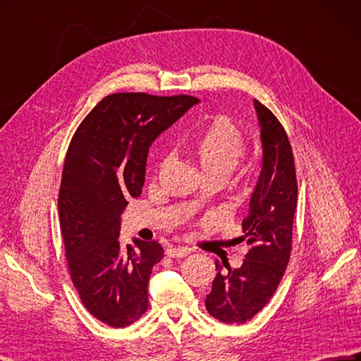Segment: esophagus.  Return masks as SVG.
I'll return each mask as SVG.
<instances>
[{
    "label": "esophagus",
    "instance_id": "esophagus-1",
    "mask_svg": "<svg viewBox=\"0 0 361 361\" xmlns=\"http://www.w3.org/2000/svg\"><path fill=\"white\" fill-rule=\"evenodd\" d=\"M191 252L190 247L186 246H175V247H169V250L166 251V255L167 257H171V258H182V257H186Z\"/></svg>",
    "mask_w": 361,
    "mask_h": 361
}]
</instances>
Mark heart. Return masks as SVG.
Masks as SVG:
<instances>
[{
  "label": "heart",
  "mask_w": 361,
  "mask_h": 361,
  "mask_svg": "<svg viewBox=\"0 0 361 361\" xmlns=\"http://www.w3.org/2000/svg\"><path fill=\"white\" fill-rule=\"evenodd\" d=\"M191 145L206 175L228 176L246 154L243 133L226 116L210 119L192 135Z\"/></svg>",
  "instance_id": "b5f03b06"
}]
</instances>
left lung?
<instances>
[{
  "label": "left lung",
  "mask_w": 361,
  "mask_h": 361,
  "mask_svg": "<svg viewBox=\"0 0 361 361\" xmlns=\"http://www.w3.org/2000/svg\"><path fill=\"white\" fill-rule=\"evenodd\" d=\"M263 145V169L243 219L242 240L250 245L243 264L231 269L215 261L216 276L206 295V309L226 324H245L263 309L288 266L297 178L287 131L271 111L254 100ZM224 267L229 270L226 272Z\"/></svg>",
  "instance_id": "obj_1"
}]
</instances>
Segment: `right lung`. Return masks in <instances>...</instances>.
<instances>
[{
  "mask_svg": "<svg viewBox=\"0 0 361 361\" xmlns=\"http://www.w3.org/2000/svg\"><path fill=\"white\" fill-rule=\"evenodd\" d=\"M195 103L191 95L110 94L67 149L58 210L68 271L88 312L114 329L146 312L147 282L164 257L155 240L121 247V214L142 194L149 146Z\"/></svg>",
  "mask_w": 361,
  "mask_h": 361,
  "instance_id": "add662e5",
  "label": "right lung"
}]
</instances>
